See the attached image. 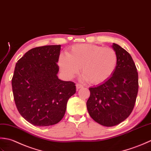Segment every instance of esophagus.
I'll use <instances>...</instances> for the list:
<instances>
[{
    "label": "esophagus",
    "instance_id": "esophagus-1",
    "mask_svg": "<svg viewBox=\"0 0 151 151\" xmlns=\"http://www.w3.org/2000/svg\"><path fill=\"white\" fill-rule=\"evenodd\" d=\"M83 87V85H81V84H79V83H77V84H76V88H77V89H79V88H82Z\"/></svg>",
    "mask_w": 151,
    "mask_h": 151
}]
</instances>
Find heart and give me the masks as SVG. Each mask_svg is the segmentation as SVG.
<instances>
[{"mask_svg": "<svg viewBox=\"0 0 151 151\" xmlns=\"http://www.w3.org/2000/svg\"><path fill=\"white\" fill-rule=\"evenodd\" d=\"M118 55L111 47L78 44L61 55L58 66L67 78H72L81 68L83 79L91 84L98 85L107 81L114 73L118 64Z\"/></svg>", "mask_w": 151, "mask_h": 151, "instance_id": "1", "label": "heart"}]
</instances>
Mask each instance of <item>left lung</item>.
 <instances>
[{
    "mask_svg": "<svg viewBox=\"0 0 151 151\" xmlns=\"http://www.w3.org/2000/svg\"><path fill=\"white\" fill-rule=\"evenodd\" d=\"M118 55L117 66L113 76L102 84L89 88L87 101L89 115L104 127H113L127 119L136 103L138 73L131 55L118 44L112 45Z\"/></svg>",
    "mask_w": 151,
    "mask_h": 151,
    "instance_id": "obj_1",
    "label": "left lung"
}]
</instances>
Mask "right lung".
Segmentation results:
<instances>
[{"label": "right lung", "instance_id": "add662e5", "mask_svg": "<svg viewBox=\"0 0 151 151\" xmlns=\"http://www.w3.org/2000/svg\"><path fill=\"white\" fill-rule=\"evenodd\" d=\"M60 45H45L28 51L15 64L12 79L14 101L21 115L35 126L60 122L76 84L58 78L57 63Z\"/></svg>", "mask_w": 151, "mask_h": 151}]
</instances>
